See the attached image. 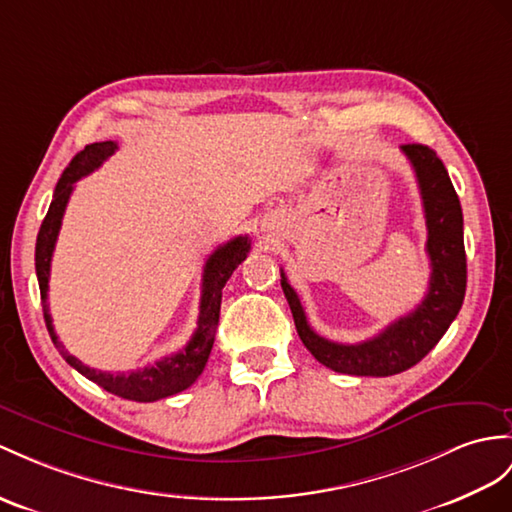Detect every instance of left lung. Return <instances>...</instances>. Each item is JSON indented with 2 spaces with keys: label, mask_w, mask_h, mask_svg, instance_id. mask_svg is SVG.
<instances>
[{
  "label": "left lung",
  "mask_w": 512,
  "mask_h": 512,
  "mask_svg": "<svg viewBox=\"0 0 512 512\" xmlns=\"http://www.w3.org/2000/svg\"><path fill=\"white\" fill-rule=\"evenodd\" d=\"M402 152L415 169L423 213H426L430 258V286L421 304L389 323L380 334L363 343L343 345L323 339L308 326L306 313L293 286L280 271V284L291 306L295 328L306 350L321 365L350 376H395L417 365L456 319L467 289V256L463 241V208L447 169L428 145L408 143Z\"/></svg>",
  "instance_id": "8db88e82"
}]
</instances>
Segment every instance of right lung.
Wrapping results in <instances>:
<instances>
[{
    "label": "right lung",
    "instance_id": "right-lung-1",
    "mask_svg": "<svg viewBox=\"0 0 512 512\" xmlns=\"http://www.w3.org/2000/svg\"><path fill=\"white\" fill-rule=\"evenodd\" d=\"M115 149H117L115 141L86 145L80 154L73 156L69 167L62 171V176L56 184L54 199L52 204H49L47 215L41 223L39 236H36V252H34L36 278H39L45 326L49 336H52L56 350L62 354V358H65L73 369L80 371L84 378L99 384L102 389H106L112 395H119L123 400H132V402H156V400H162V397L176 395L184 389H189V386L199 378V373L204 371L210 350H213V343H215L219 308H221V291L230 280L234 269L247 258L249 245L252 243H249V236H236V239L217 247L215 252L208 256L204 265V276H202V299H199L197 328L191 336V341L186 343L180 352L165 356L154 365L128 371V373L102 371V369H93L89 365L80 363L76 356H71L65 347H62V343L58 341V336L54 332L52 315H49V306H47L49 267H52V254L56 247L58 232H60L62 215H65L69 197L73 193V184H76L80 178L89 176V173L102 165L108 156L115 154Z\"/></svg>",
    "mask_w": 512,
    "mask_h": 512
}]
</instances>
